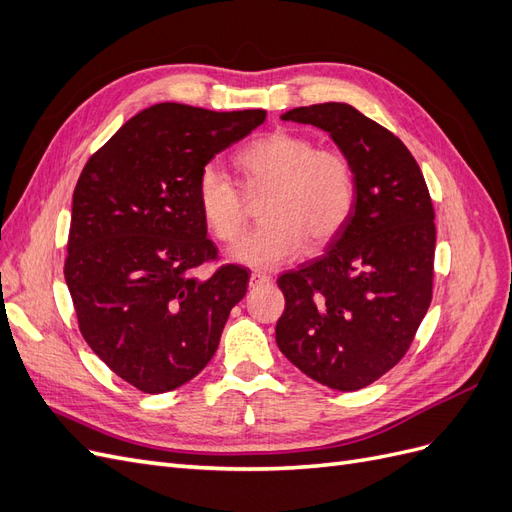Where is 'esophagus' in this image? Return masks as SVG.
<instances>
[{
    "label": "esophagus",
    "instance_id": "1",
    "mask_svg": "<svg viewBox=\"0 0 512 512\" xmlns=\"http://www.w3.org/2000/svg\"><path fill=\"white\" fill-rule=\"evenodd\" d=\"M273 277L269 273H260V271H254L250 275V286L252 288H258V286H265V284H271Z\"/></svg>",
    "mask_w": 512,
    "mask_h": 512
}]
</instances>
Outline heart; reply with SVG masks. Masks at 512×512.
Instances as JSON below:
<instances>
[{
  "label": "heart",
  "mask_w": 512,
  "mask_h": 512,
  "mask_svg": "<svg viewBox=\"0 0 512 512\" xmlns=\"http://www.w3.org/2000/svg\"><path fill=\"white\" fill-rule=\"evenodd\" d=\"M245 183L271 185L262 222L232 247V258L256 269H275L297 258L307 243L324 247L342 235L356 205V175L346 153L316 147L297 132H269L237 153ZM200 213L224 243L241 237L247 224L243 196L220 164L209 162L196 179Z\"/></svg>",
  "instance_id": "heart-1"
}]
</instances>
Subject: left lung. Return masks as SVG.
Here are the masks:
<instances>
[{
  "mask_svg": "<svg viewBox=\"0 0 512 512\" xmlns=\"http://www.w3.org/2000/svg\"><path fill=\"white\" fill-rule=\"evenodd\" d=\"M282 119L329 132L350 158L356 205L324 256L284 273L275 342L305 376L359 391L393 369L431 303L436 224L408 147L350 104L299 106Z\"/></svg>",
  "mask_w": 512,
  "mask_h": 512,
  "instance_id": "obj_1",
  "label": "left lung"
}]
</instances>
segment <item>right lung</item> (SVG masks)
<instances>
[{"instance_id":"right-lung-1","label":"right lung","mask_w":512,"mask_h":512,"mask_svg":"<svg viewBox=\"0 0 512 512\" xmlns=\"http://www.w3.org/2000/svg\"><path fill=\"white\" fill-rule=\"evenodd\" d=\"M267 111L215 113L162 102L134 115L76 181L64 275L76 320L106 367L158 395L198 376L218 350L250 269L222 265L196 203L215 153L256 130Z\"/></svg>"}]
</instances>
